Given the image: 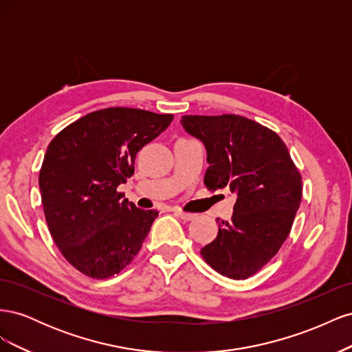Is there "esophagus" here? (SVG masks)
I'll return each mask as SVG.
<instances>
[{
  "label": "esophagus",
  "mask_w": 352,
  "mask_h": 352,
  "mask_svg": "<svg viewBox=\"0 0 352 352\" xmlns=\"http://www.w3.org/2000/svg\"><path fill=\"white\" fill-rule=\"evenodd\" d=\"M173 211H175V214H177L180 219L185 220V221H190V220H194L197 217L195 214H192V212H185L182 210H173Z\"/></svg>",
  "instance_id": "obj_1"
}]
</instances>
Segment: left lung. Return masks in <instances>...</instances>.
Wrapping results in <instances>:
<instances>
[{"label":"left lung","instance_id":"1","mask_svg":"<svg viewBox=\"0 0 352 352\" xmlns=\"http://www.w3.org/2000/svg\"><path fill=\"white\" fill-rule=\"evenodd\" d=\"M185 131L207 150L204 184L238 195L229 221L201 248L202 258L229 279H247L286 241L302 198L300 170L280 136L238 114L182 116Z\"/></svg>","mask_w":352,"mask_h":352}]
</instances>
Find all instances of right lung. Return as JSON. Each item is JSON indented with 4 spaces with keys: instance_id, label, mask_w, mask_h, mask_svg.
Here are the masks:
<instances>
[{
    "instance_id": "obj_1",
    "label": "right lung",
    "mask_w": 352,
    "mask_h": 352,
    "mask_svg": "<svg viewBox=\"0 0 352 352\" xmlns=\"http://www.w3.org/2000/svg\"><path fill=\"white\" fill-rule=\"evenodd\" d=\"M173 114L110 107L66 126L47 148L39 189L51 236L74 269L94 279L120 273L140 252L157 219L117 188L135 157L164 132Z\"/></svg>"
}]
</instances>
